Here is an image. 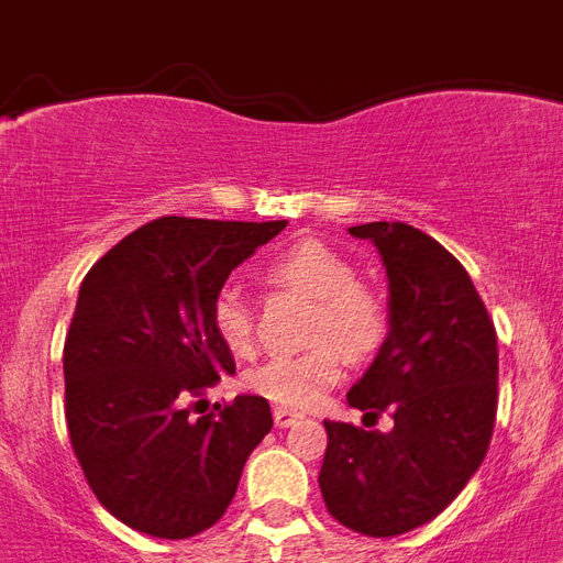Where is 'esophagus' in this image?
Wrapping results in <instances>:
<instances>
[{
	"label": "esophagus",
	"instance_id": "obj_1",
	"mask_svg": "<svg viewBox=\"0 0 563 563\" xmlns=\"http://www.w3.org/2000/svg\"><path fill=\"white\" fill-rule=\"evenodd\" d=\"M298 420H303V415H300V411L283 409V406H277V409H274V423H277V427H280V429L295 427Z\"/></svg>",
	"mask_w": 563,
	"mask_h": 563
}]
</instances>
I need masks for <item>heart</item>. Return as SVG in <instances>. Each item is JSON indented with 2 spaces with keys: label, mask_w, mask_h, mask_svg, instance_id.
Here are the masks:
<instances>
[{
  "label": "heart",
  "mask_w": 563,
  "mask_h": 563,
  "mask_svg": "<svg viewBox=\"0 0 563 563\" xmlns=\"http://www.w3.org/2000/svg\"><path fill=\"white\" fill-rule=\"evenodd\" d=\"M265 277L312 300L309 339L321 344L260 362L254 371H247L245 385L283 409H312L339 383L344 368L342 350L351 360H365L379 351L388 333V312L383 298L356 280L351 260L316 239H303L280 251L265 265ZM210 321L228 351L251 353L254 324L239 286L228 283L216 291ZM324 338L331 342L324 343Z\"/></svg>",
  "instance_id": "b5f03b06"
}]
</instances>
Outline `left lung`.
Here are the masks:
<instances>
[{"label": "left lung", "instance_id": "8db88e82", "mask_svg": "<svg viewBox=\"0 0 563 563\" xmlns=\"http://www.w3.org/2000/svg\"><path fill=\"white\" fill-rule=\"evenodd\" d=\"M388 280V335L347 391L365 427L324 420L321 497L353 532L394 538L429 523L479 471L497 418V333L464 265L402 221L356 224ZM388 410L395 427L373 429Z\"/></svg>", "mask_w": 563, "mask_h": 563}]
</instances>
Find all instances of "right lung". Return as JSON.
<instances>
[{
  "label": "right lung",
  "mask_w": 563,
  "mask_h": 563,
  "mask_svg": "<svg viewBox=\"0 0 563 563\" xmlns=\"http://www.w3.org/2000/svg\"><path fill=\"white\" fill-rule=\"evenodd\" d=\"M286 221H148L92 265L64 344L66 427L92 494L136 532L180 541L219 523L254 446L265 397L192 420L184 400L236 374L210 307L230 272Z\"/></svg>",
  "instance_id": "obj_1"
}]
</instances>
